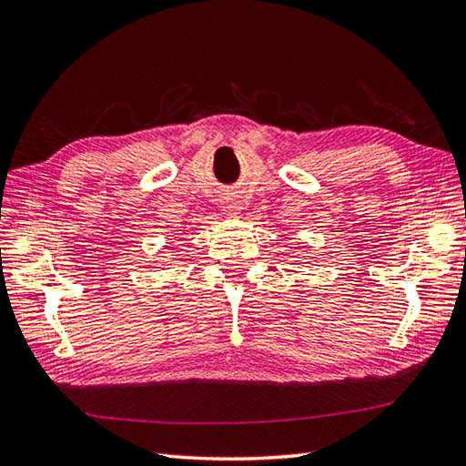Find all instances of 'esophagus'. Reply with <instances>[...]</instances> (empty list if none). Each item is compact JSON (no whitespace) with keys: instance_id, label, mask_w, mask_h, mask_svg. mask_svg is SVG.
Masks as SVG:
<instances>
[{"instance_id":"esophagus-1","label":"esophagus","mask_w":466,"mask_h":466,"mask_svg":"<svg viewBox=\"0 0 466 466\" xmlns=\"http://www.w3.org/2000/svg\"><path fill=\"white\" fill-rule=\"evenodd\" d=\"M228 208H231V209H238V202H235L233 198H229V202H228Z\"/></svg>"}]
</instances>
